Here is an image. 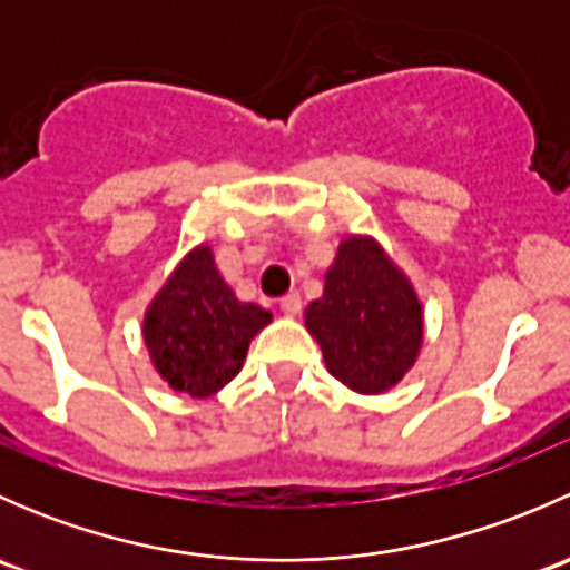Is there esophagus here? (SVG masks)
<instances>
[{"label": "esophagus", "instance_id": "34e87169", "mask_svg": "<svg viewBox=\"0 0 570 570\" xmlns=\"http://www.w3.org/2000/svg\"><path fill=\"white\" fill-rule=\"evenodd\" d=\"M281 312H284V317H297V314L303 312V297L297 295V292H292V295L281 297Z\"/></svg>", "mask_w": 570, "mask_h": 570}]
</instances>
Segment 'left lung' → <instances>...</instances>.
<instances>
[{
    "mask_svg": "<svg viewBox=\"0 0 570 570\" xmlns=\"http://www.w3.org/2000/svg\"><path fill=\"white\" fill-rule=\"evenodd\" d=\"M303 317L327 372L358 394L394 389L424 342V308L411 278L366 234L342 239L322 297Z\"/></svg>",
    "mask_w": 570,
    "mask_h": 570,
    "instance_id": "1",
    "label": "left lung"
}]
</instances>
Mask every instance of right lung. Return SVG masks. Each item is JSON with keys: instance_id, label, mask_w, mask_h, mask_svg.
<instances>
[{"instance_id": "add662e5", "label": "right lung", "mask_w": 570, "mask_h": 570, "mask_svg": "<svg viewBox=\"0 0 570 570\" xmlns=\"http://www.w3.org/2000/svg\"><path fill=\"white\" fill-rule=\"evenodd\" d=\"M269 320L267 308L234 295L204 243L176 264L148 303L142 342L174 392L204 400L239 375L250 338Z\"/></svg>"}]
</instances>
